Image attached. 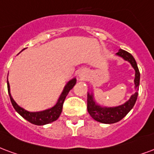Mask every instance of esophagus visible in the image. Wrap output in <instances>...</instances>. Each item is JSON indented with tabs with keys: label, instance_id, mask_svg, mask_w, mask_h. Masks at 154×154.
<instances>
[{
	"label": "esophagus",
	"instance_id": "esophagus-1",
	"mask_svg": "<svg viewBox=\"0 0 154 154\" xmlns=\"http://www.w3.org/2000/svg\"><path fill=\"white\" fill-rule=\"evenodd\" d=\"M80 77H85V73H84V72H82V73H80Z\"/></svg>",
	"mask_w": 154,
	"mask_h": 154
}]
</instances>
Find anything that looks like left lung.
Returning a JSON list of instances; mask_svg holds the SVG:
<instances>
[{"instance_id": "obj_1", "label": "left lung", "mask_w": 154, "mask_h": 154, "mask_svg": "<svg viewBox=\"0 0 154 154\" xmlns=\"http://www.w3.org/2000/svg\"><path fill=\"white\" fill-rule=\"evenodd\" d=\"M118 56L122 57L124 60L131 63L132 67L135 71V87L136 89V92L132 94L130 100L122 104V105L114 107V108H102L97 105L93 100L92 94H87V110L90 115L94 120L105 124H111L118 122L121 121L131 111V109L134 107L138 96V91L140 86V73L138 68L136 61L134 57L130 54L129 52L120 49L117 53Z\"/></svg>"}]
</instances>
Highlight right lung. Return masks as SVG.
I'll return each instance as SVG.
<instances>
[{
  "label": "right lung",
  "instance_id": "obj_1",
  "mask_svg": "<svg viewBox=\"0 0 154 154\" xmlns=\"http://www.w3.org/2000/svg\"><path fill=\"white\" fill-rule=\"evenodd\" d=\"M76 82H77L76 78H73L71 81H69L68 84L64 87V89H63L62 94L60 95V99L58 100L56 104L54 107H52L51 109H46L45 111H42V112H28V111H26L25 109H23L21 107H19L16 103V102L13 100V98H12L11 94H10V84H9L8 81L7 88L11 103H12V105L14 108V109L16 110V112H19L23 118L26 119L27 121H28L31 123L35 124V125H38V126H42V125H45V124L53 122L56 121L59 118L60 115L62 112L63 104V102H64L66 96L68 95L69 91L75 86Z\"/></svg>",
  "mask_w": 154,
  "mask_h": 154
}]
</instances>
